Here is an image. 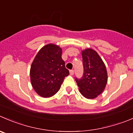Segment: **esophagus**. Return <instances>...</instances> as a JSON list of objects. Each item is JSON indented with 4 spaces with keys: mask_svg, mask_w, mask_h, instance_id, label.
<instances>
[{
    "mask_svg": "<svg viewBox=\"0 0 133 133\" xmlns=\"http://www.w3.org/2000/svg\"><path fill=\"white\" fill-rule=\"evenodd\" d=\"M69 73H70L71 75H74V70H70L69 71Z\"/></svg>",
    "mask_w": 133,
    "mask_h": 133,
    "instance_id": "obj_1",
    "label": "esophagus"
}]
</instances>
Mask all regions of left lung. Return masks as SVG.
Returning a JSON list of instances; mask_svg holds the SVG:
<instances>
[{
    "label": "left lung",
    "mask_w": 133,
    "mask_h": 133,
    "mask_svg": "<svg viewBox=\"0 0 133 133\" xmlns=\"http://www.w3.org/2000/svg\"><path fill=\"white\" fill-rule=\"evenodd\" d=\"M84 73L75 78L79 91L87 99H94L105 90L108 76L106 66L97 52L91 49L82 51Z\"/></svg>",
    "instance_id": "1"
}]
</instances>
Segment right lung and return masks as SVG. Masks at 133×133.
Listing matches in <instances>:
<instances>
[{
  "mask_svg": "<svg viewBox=\"0 0 133 133\" xmlns=\"http://www.w3.org/2000/svg\"><path fill=\"white\" fill-rule=\"evenodd\" d=\"M62 53L59 46L47 44L39 50L31 65V84L36 92L43 97L56 94L64 78L69 75Z\"/></svg>",
  "mask_w": 133,
  "mask_h": 133,
  "instance_id": "right-lung-1",
  "label": "right lung"
}]
</instances>
